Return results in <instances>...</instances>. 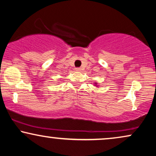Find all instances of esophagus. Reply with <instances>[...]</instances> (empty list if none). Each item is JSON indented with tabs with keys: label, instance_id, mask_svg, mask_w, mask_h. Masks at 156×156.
<instances>
[{
	"label": "esophagus",
	"instance_id": "1",
	"mask_svg": "<svg viewBox=\"0 0 156 156\" xmlns=\"http://www.w3.org/2000/svg\"><path fill=\"white\" fill-rule=\"evenodd\" d=\"M75 71L77 72H80L81 71V69L80 68H76V69H75Z\"/></svg>",
	"mask_w": 156,
	"mask_h": 156
}]
</instances>
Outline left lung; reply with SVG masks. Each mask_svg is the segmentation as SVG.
Listing matches in <instances>:
<instances>
[{
  "mask_svg": "<svg viewBox=\"0 0 156 156\" xmlns=\"http://www.w3.org/2000/svg\"><path fill=\"white\" fill-rule=\"evenodd\" d=\"M95 86H96V87H98V83H95Z\"/></svg>",
  "mask_w": 156,
  "mask_h": 156,
  "instance_id": "left-lung-1",
  "label": "left lung"
}]
</instances>
